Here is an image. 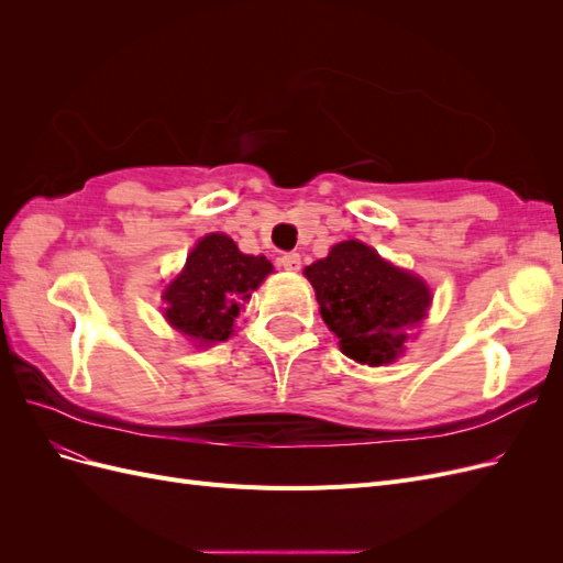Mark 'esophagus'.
I'll return each mask as SVG.
<instances>
[{
    "mask_svg": "<svg viewBox=\"0 0 563 563\" xmlns=\"http://www.w3.org/2000/svg\"><path fill=\"white\" fill-rule=\"evenodd\" d=\"M279 265L284 269H288V272H298L300 269V253H296V251L284 253L282 258H279Z\"/></svg>",
    "mask_w": 563,
    "mask_h": 563,
    "instance_id": "34e87169",
    "label": "esophagus"
}]
</instances>
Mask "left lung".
I'll return each mask as SVG.
<instances>
[{
    "instance_id": "obj_1",
    "label": "left lung",
    "mask_w": 563,
    "mask_h": 563,
    "mask_svg": "<svg viewBox=\"0 0 563 563\" xmlns=\"http://www.w3.org/2000/svg\"><path fill=\"white\" fill-rule=\"evenodd\" d=\"M305 277L340 350L368 366L395 360L432 300L422 279L356 240L335 244L327 258L305 267Z\"/></svg>"
}]
</instances>
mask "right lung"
I'll use <instances>...</instances> for the list:
<instances>
[{"label": "right lung", "mask_w": 563, "mask_h": 563, "mask_svg": "<svg viewBox=\"0 0 563 563\" xmlns=\"http://www.w3.org/2000/svg\"><path fill=\"white\" fill-rule=\"evenodd\" d=\"M265 255H246L228 234H207L187 255L185 269L166 286L168 323L195 343H220L232 333L242 302L269 275Z\"/></svg>", "instance_id": "add662e5"}]
</instances>
